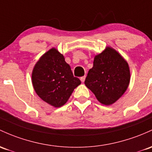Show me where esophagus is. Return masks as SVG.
I'll use <instances>...</instances> for the list:
<instances>
[{"instance_id": "obj_1", "label": "esophagus", "mask_w": 152, "mask_h": 152, "mask_svg": "<svg viewBox=\"0 0 152 152\" xmlns=\"http://www.w3.org/2000/svg\"><path fill=\"white\" fill-rule=\"evenodd\" d=\"M85 79H86V76H82V77H81V82H84V81H85Z\"/></svg>"}]
</instances>
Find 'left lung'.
Wrapping results in <instances>:
<instances>
[{
    "instance_id": "8db88e82",
    "label": "left lung",
    "mask_w": 152,
    "mask_h": 152,
    "mask_svg": "<svg viewBox=\"0 0 152 152\" xmlns=\"http://www.w3.org/2000/svg\"><path fill=\"white\" fill-rule=\"evenodd\" d=\"M84 81L99 102L110 105L118 100L130 82L128 63L116 50L107 48L94 57Z\"/></svg>"
}]
</instances>
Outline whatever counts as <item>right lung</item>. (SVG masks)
<instances>
[{"label":"right lung","mask_w":152,"mask_h":152,"mask_svg":"<svg viewBox=\"0 0 152 152\" xmlns=\"http://www.w3.org/2000/svg\"><path fill=\"white\" fill-rule=\"evenodd\" d=\"M38 96L55 107L66 104L75 88L81 84L74 77L62 54L55 48L45 53L37 61L31 75Z\"/></svg>","instance_id":"right-lung-1"}]
</instances>
